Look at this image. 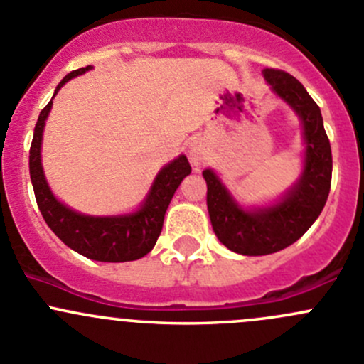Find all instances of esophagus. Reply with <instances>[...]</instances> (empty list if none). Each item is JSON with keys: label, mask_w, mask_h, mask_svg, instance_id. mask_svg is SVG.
I'll return each instance as SVG.
<instances>
[{"label": "esophagus", "mask_w": 364, "mask_h": 364, "mask_svg": "<svg viewBox=\"0 0 364 364\" xmlns=\"http://www.w3.org/2000/svg\"><path fill=\"white\" fill-rule=\"evenodd\" d=\"M208 160V146L203 141H196L190 146V161L193 165H203Z\"/></svg>", "instance_id": "34e87169"}]
</instances>
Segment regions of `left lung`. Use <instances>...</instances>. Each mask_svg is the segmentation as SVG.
<instances>
[{
	"label": "left lung",
	"mask_w": 364,
	"mask_h": 364,
	"mask_svg": "<svg viewBox=\"0 0 364 364\" xmlns=\"http://www.w3.org/2000/svg\"><path fill=\"white\" fill-rule=\"evenodd\" d=\"M262 73L271 90L299 116L306 151L303 174L287 196L278 204L252 211L232 199L211 168L203 172L213 230L220 243L241 255H269L296 243L318 218L331 188V144L321 109L291 73L278 68H264Z\"/></svg>",
	"instance_id": "8db88e82"
}]
</instances>
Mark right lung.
I'll return each mask as SVG.
<instances>
[{
  "mask_svg": "<svg viewBox=\"0 0 364 364\" xmlns=\"http://www.w3.org/2000/svg\"><path fill=\"white\" fill-rule=\"evenodd\" d=\"M90 68L73 70L65 75V79L58 84L56 93L65 82ZM50 107L53 100L40 112L29 148V176H31L36 204L46 223L67 247L87 259L100 260V262H128L144 257L153 250L159 240L164 227L165 211L171 204L172 196L183 179L192 172L186 156L179 155L161 168L139 211L121 216L80 215L61 204L53 196L43 176L40 148H42L43 127Z\"/></svg>",
  "mask_w": 364,
  "mask_h": 364,
  "instance_id": "obj_1",
  "label": "right lung"
}]
</instances>
